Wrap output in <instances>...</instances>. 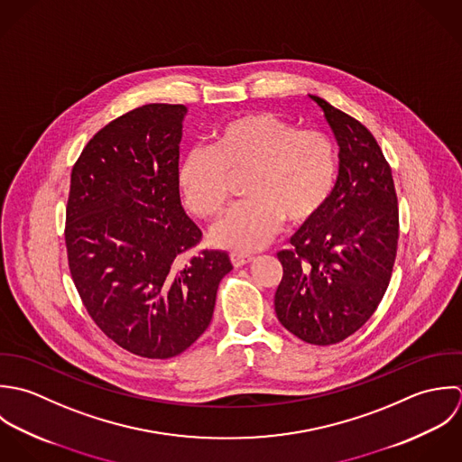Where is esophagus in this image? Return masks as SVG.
<instances>
[{"label":"esophagus","instance_id":"34e87169","mask_svg":"<svg viewBox=\"0 0 462 462\" xmlns=\"http://www.w3.org/2000/svg\"><path fill=\"white\" fill-rule=\"evenodd\" d=\"M230 261L236 268H241L245 264H250L254 261V255H248V254H237V252H232L230 254Z\"/></svg>","mask_w":462,"mask_h":462}]
</instances>
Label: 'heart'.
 <instances>
[{"label":"heart","mask_w":462,"mask_h":462,"mask_svg":"<svg viewBox=\"0 0 462 462\" xmlns=\"http://www.w3.org/2000/svg\"><path fill=\"white\" fill-rule=\"evenodd\" d=\"M248 171L245 196L210 230V241L237 254L268 245L282 219L301 225L327 203L337 153L328 135L300 130L270 112L239 116L217 126L210 148H192L180 162L179 187L198 217L217 216L228 196V173Z\"/></svg>","instance_id":"b5f03b06"}]
</instances>
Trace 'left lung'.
Segmentation results:
<instances>
[{
    "label": "left lung",
    "mask_w": 462,
    "mask_h": 462,
    "mask_svg": "<svg viewBox=\"0 0 462 462\" xmlns=\"http://www.w3.org/2000/svg\"><path fill=\"white\" fill-rule=\"evenodd\" d=\"M339 144V175L323 208L278 252L283 275L278 321L310 345H336L376 310L398 246V199L391 168L368 128L309 94Z\"/></svg>",
    "instance_id": "1"
}]
</instances>
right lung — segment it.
Here are the masks:
<instances>
[{
    "instance_id": "1",
    "label": "right lung",
    "mask_w": 462,
    "mask_h": 462,
    "mask_svg": "<svg viewBox=\"0 0 462 462\" xmlns=\"http://www.w3.org/2000/svg\"><path fill=\"white\" fill-rule=\"evenodd\" d=\"M184 105L150 103L101 128L71 171L66 246L101 332L130 354L170 359L208 327L226 252L203 250L179 187Z\"/></svg>"
}]
</instances>
